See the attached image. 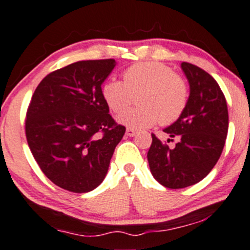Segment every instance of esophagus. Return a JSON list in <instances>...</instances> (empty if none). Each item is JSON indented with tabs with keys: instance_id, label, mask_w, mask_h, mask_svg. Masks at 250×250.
Listing matches in <instances>:
<instances>
[{
	"instance_id": "esophagus-1",
	"label": "esophagus",
	"mask_w": 250,
	"mask_h": 250,
	"mask_svg": "<svg viewBox=\"0 0 250 250\" xmlns=\"http://www.w3.org/2000/svg\"><path fill=\"white\" fill-rule=\"evenodd\" d=\"M136 134V130L133 129V128H127V130H125V135L127 136H134Z\"/></svg>"
}]
</instances>
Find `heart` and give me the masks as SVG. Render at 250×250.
Here are the masks:
<instances>
[{
    "label": "heart",
    "mask_w": 250,
    "mask_h": 250,
    "mask_svg": "<svg viewBox=\"0 0 250 250\" xmlns=\"http://www.w3.org/2000/svg\"><path fill=\"white\" fill-rule=\"evenodd\" d=\"M136 94L140 105L125 111ZM102 95L112 111H125L117 120L133 129L152 127L160 121L164 125L172 123L183 114L188 101L186 82L172 68L154 62L128 67L123 72V82L116 78L105 81Z\"/></svg>",
    "instance_id": "obj_1"
}]
</instances>
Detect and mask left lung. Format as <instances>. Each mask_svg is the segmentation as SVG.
Masks as SVG:
<instances>
[{
  "label": "left lung",
  "instance_id": "1",
  "mask_svg": "<svg viewBox=\"0 0 250 250\" xmlns=\"http://www.w3.org/2000/svg\"><path fill=\"white\" fill-rule=\"evenodd\" d=\"M182 70L190 84L188 104L179 119L164 129L179 141L169 148L152 134L147 153L153 177L168 188L194 185L210 173L222 154L229 125L227 101L217 82L190 62H182Z\"/></svg>",
  "mask_w": 250,
  "mask_h": 250
}]
</instances>
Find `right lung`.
<instances>
[{
  "mask_svg": "<svg viewBox=\"0 0 250 250\" xmlns=\"http://www.w3.org/2000/svg\"><path fill=\"white\" fill-rule=\"evenodd\" d=\"M114 59L82 60L47 75L26 115V138L43 174L59 188L84 193L105 178L125 127L117 125L102 95Z\"/></svg>",
  "mask_w": 250,
  "mask_h": 250,
  "instance_id": "add662e5",
  "label": "right lung"
}]
</instances>
